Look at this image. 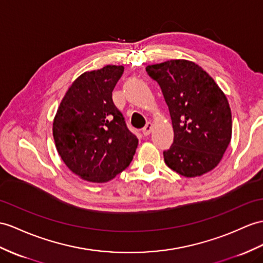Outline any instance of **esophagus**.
I'll use <instances>...</instances> for the list:
<instances>
[{
  "label": "esophagus",
  "instance_id": "esophagus-1",
  "mask_svg": "<svg viewBox=\"0 0 263 263\" xmlns=\"http://www.w3.org/2000/svg\"><path fill=\"white\" fill-rule=\"evenodd\" d=\"M152 129H153V124L152 123H147L146 126L143 128L144 136H148L149 134L152 133Z\"/></svg>",
  "mask_w": 263,
  "mask_h": 263
}]
</instances>
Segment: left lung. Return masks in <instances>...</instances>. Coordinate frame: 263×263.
Returning <instances> with one entry per match:
<instances>
[{"mask_svg": "<svg viewBox=\"0 0 263 263\" xmlns=\"http://www.w3.org/2000/svg\"><path fill=\"white\" fill-rule=\"evenodd\" d=\"M162 89L174 140L165 164L185 177L201 176L220 163L231 140L232 116L226 95L212 77L187 60L146 67Z\"/></svg>", "mask_w": 263, "mask_h": 263, "instance_id": "obj_1", "label": "left lung"}]
</instances>
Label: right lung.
Segmentation results:
<instances>
[{
    "instance_id": "add662e5",
    "label": "right lung",
    "mask_w": 263,
    "mask_h": 263,
    "mask_svg": "<svg viewBox=\"0 0 263 263\" xmlns=\"http://www.w3.org/2000/svg\"><path fill=\"white\" fill-rule=\"evenodd\" d=\"M123 66L87 71L74 80L53 121L57 151L83 180L105 183L129 166L138 139L112 101Z\"/></svg>"
}]
</instances>
